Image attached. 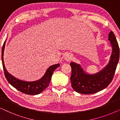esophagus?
<instances>
[{
    "label": "esophagus",
    "mask_w": 120,
    "mask_h": 120,
    "mask_svg": "<svg viewBox=\"0 0 120 120\" xmlns=\"http://www.w3.org/2000/svg\"><path fill=\"white\" fill-rule=\"evenodd\" d=\"M64 60L67 61H70L72 60V56L70 54H67L64 56Z\"/></svg>",
    "instance_id": "obj_1"
}]
</instances>
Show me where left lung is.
I'll return each instance as SVG.
<instances>
[{
	"label": "left lung",
	"instance_id": "8db88e82",
	"mask_svg": "<svg viewBox=\"0 0 120 120\" xmlns=\"http://www.w3.org/2000/svg\"><path fill=\"white\" fill-rule=\"evenodd\" d=\"M112 52L107 65L94 74L85 71L80 64L70 63L71 68L70 77L71 87L75 91L81 94L96 93L108 87L114 78L120 57V49L115 36L112 31L108 35Z\"/></svg>",
	"mask_w": 120,
	"mask_h": 120
}]
</instances>
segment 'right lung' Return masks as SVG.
Masks as SVG:
<instances>
[{
    "mask_svg": "<svg viewBox=\"0 0 120 120\" xmlns=\"http://www.w3.org/2000/svg\"><path fill=\"white\" fill-rule=\"evenodd\" d=\"M7 40V39H6ZM4 42L1 51V60L4 74L10 84L21 92L29 95L40 94L48 87L51 79L52 74L56 69L60 67V63L51 65L47 69L45 73L39 80L33 81H27L19 80L10 74L5 68L4 62V51L6 41Z\"/></svg>",
    "mask_w": 120,
    "mask_h": 120,
    "instance_id": "1",
    "label": "right lung"
}]
</instances>
